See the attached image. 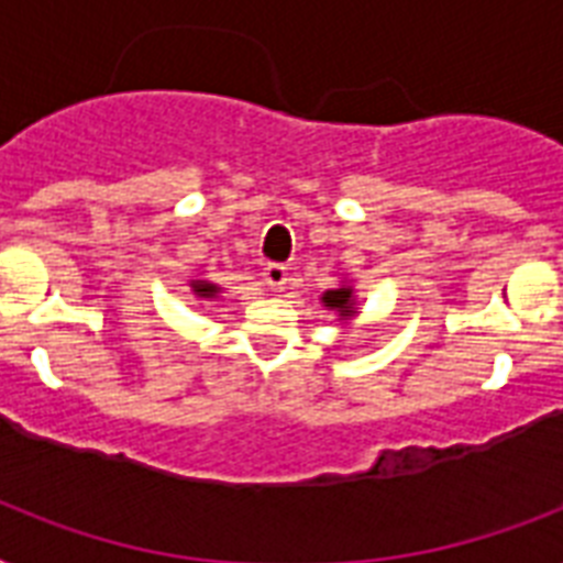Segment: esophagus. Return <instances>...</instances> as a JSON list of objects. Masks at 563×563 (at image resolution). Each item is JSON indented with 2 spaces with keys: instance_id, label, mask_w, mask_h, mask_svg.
Returning <instances> with one entry per match:
<instances>
[{
  "instance_id": "34e87169",
  "label": "esophagus",
  "mask_w": 563,
  "mask_h": 563,
  "mask_svg": "<svg viewBox=\"0 0 563 563\" xmlns=\"http://www.w3.org/2000/svg\"><path fill=\"white\" fill-rule=\"evenodd\" d=\"M263 280L272 291H283V289H286V283H289V272H286V265L268 263L263 268Z\"/></svg>"
}]
</instances>
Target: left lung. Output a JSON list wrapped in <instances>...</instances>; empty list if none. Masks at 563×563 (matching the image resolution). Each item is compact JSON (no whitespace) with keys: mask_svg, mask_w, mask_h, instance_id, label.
<instances>
[{"mask_svg":"<svg viewBox=\"0 0 563 563\" xmlns=\"http://www.w3.org/2000/svg\"><path fill=\"white\" fill-rule=\"evenodd\" d=\"M324 307L335 309L342 318L356 316V298H353V286H339V289L324 291Z\"/></svg>","mask_w":563,"mask_h":563,"instance_id":"8db88e82","label":"left lung"}]
</instances>
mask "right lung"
<instances>
[{"instance_id":"right-lung-1","label":"right lung","mask_w":563,"mask_h":563,"mask_svg":"<svg viewBox=\"0 0 563 563\" xmlns=\"http://www.w3.org/2000/svg\"><path fill=\"white\" fill-rule=\"evenodd\" d=\"M192 291L198 298H216V295H219V286L210 280H192Z\"/></svg>"}]
</instances>
